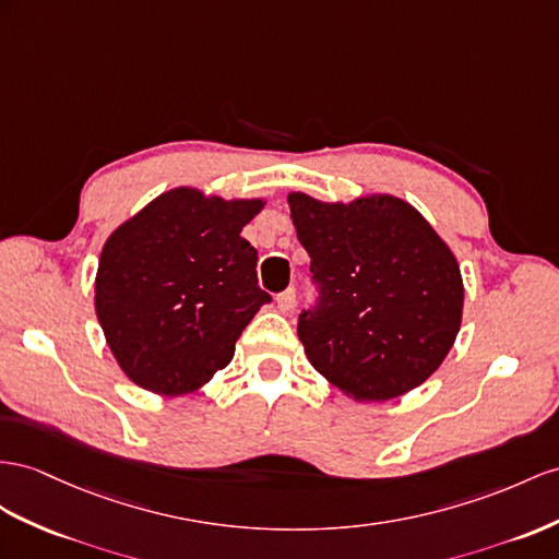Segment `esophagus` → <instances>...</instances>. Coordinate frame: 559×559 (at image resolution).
Here are the masks:
<instances>
[{
    "instance_id": "34e87169",
    "label": "esophagus",
    "mask_w": 559,
    "mask_h": 559,
    "mask_svg": "<svg viewBox=\"0 0 559 559\" xmlns=\"http://www.w3.org/2000/svg\"><path fill=\"white\" fill-rule=\"evenodd\" d=\"M276 305H278V311H283V313H290V311L295 309V305H297L295 290H293V288H288L285 293H281V295L276 297Z\"/></svg>"
}]
</instances>
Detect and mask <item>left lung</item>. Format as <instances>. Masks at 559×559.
Returning a JSON list of instances; mask_svg holds the SVG:
<instances>
[{"instance_id": "left-lung-1", "label": "left lung", "mask_w": 559, "mask_h": 559, "mask_svg": "<svg viewBox=\"0 0 559 559\" xmlns=\"http://www.w3.org/2000/svg\"><path fill=\"white\" fill-rule=\"evenodd\" d=\"M288 205L319 285L297 323L309 364L354 402L416 390L461 331L465 290L451 248L388 193L323 203L297 191Z\"/></svg>"}]
</instances>
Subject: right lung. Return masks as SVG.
<instances>
[{"label": "right lung", "instance_id": "right-lung-1", "mask_svg": "<svg viewBox=\"0 0 559 559\" xmlns=\"http://www.w3.org/2000/svg\"><path fill=\"white\" fill-rule=\"evenodd\" d=\"M262 198L224 200L179 186L139 210L98 257L94 307L122 373L160 396L191 394L234 359L271 297L240 236Z\"/></svg>", "mask_w": 559, "mask_h": 559}]
</instances>
